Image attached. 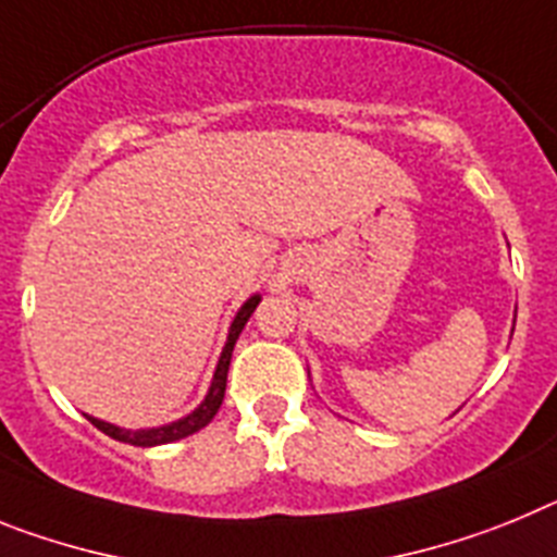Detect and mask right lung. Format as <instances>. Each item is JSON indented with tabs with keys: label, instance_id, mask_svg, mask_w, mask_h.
<instances>
[{
	"label": "right lung",
	"instance_id": "right-lung-1",
	"mask_svg": "<svg viewBox=\"0 0 557 557\" xmlns=\"http://www.w3.org/2000/svg\"><path fill=\"white\" fill-rule=\"evenodd\" d=\"M260 302V294H255V297H249L240 306V311L235 313V319H232L230 325V336H226V345L224 350H221V359H219V367H215V375H212V384L210 389H207L205 400L193 409L187 418L182 420H173V423L168 425H159V429H120V425L114 423H106V420H98V418H89L91 425H98L100 432L109 434L111 440H120V443H128V446H164V443H173V440H182L187 437V434L198 432V429H205L207 423H210L212 418H215V412L221 409V404H224V393H226V372H230V361H232V350H235V342H238L240 331H244V325L249 322V317L255 313V308H258Z\"/></svg>",
	"mask_w": 557,
	"mask_h": 557
}]
</instances>
